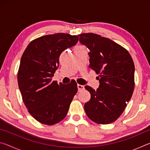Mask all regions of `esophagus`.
I'll return each mask as SVG.
<instances>
[{"instance_id":"1","label":"esophagus","mask_w":150,"mask_h":150,"mask_svg":"<svg viewBox=\"0 0 150 150\" xmlns=\"http://www.w3.org/2000/svg\"><path fill=\"white\" fill-rule=\"evenodd\" d=\"M77 88H78V91H82V90H83L85 88V87H84V86L83 85H77Z\"/></svg>"}]
</instances>
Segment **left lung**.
Listing matches in <instances>:
<instances>
[{
    "label": "left lung",
    "instance_id": "left-lung-1",
    "mask_svg": "<svg viewBox=\"0 0 150 150\" xmlns=\"http://www.w3.org/2000/svg\"><path fill=\"white\" fill-rule=\"evenodd\" d=\"M79 42L90 52L89 67L98 75L96 91L86 85L91 99L84 105L86 115L94 122L108 124L120 117L132 96L134 64L125 48L100 35H79Z\"/></svg>",
    "mask_w": 150,
    "mask_h": 150
}]
</instances>
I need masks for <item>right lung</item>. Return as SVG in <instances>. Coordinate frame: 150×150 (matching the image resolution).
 <instances>
[{
  "label": "right lung",
  "mask_w": 150,
  "mask_h": 150,
  "mask_svg": "<svg viewBox=\"0 0 150 150\" xmlns=\"http://www.w3.org/2000/svg\"><path fill=\"white\" fill-rule=\"evenodd\" d=\"M78 35L64 33L44 35L30 43L20 60L18 83L24 105L39 122L54 125L67 115L77 92V83L52 81L63 51L75 45Z\"/></svg>",
  "instance_id": "obj_1"
}]
</instances>
